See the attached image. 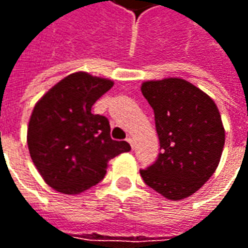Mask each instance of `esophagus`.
Returning <instances> with one entry per match:
<instances>
[{"instance_id": "34e87169", "label": "esophagus", "mask_w": 248, "mask_h": 248, "mask_svg": "<svg viewBox=\"0 0 248 248\" xmlns=\"http://www.w3.org/2000/svg\"><path fill=\"white\" fill-rule=\"evenodd\" d=\"M126 140L129 142L131 147H134V143H133V138H131V137H127V138H126Z\"/></svg>"}]
</instances>
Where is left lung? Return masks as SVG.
I'll use <instances>...</instances> for the list:
<instances>
[{"instance_id": "left-lung-1", "label": "left lung", "mask_w": 248, "mask_h": 248, "mask_svg": "<svg viewBox=\"0 0 248 248\" xmlns=\"http://www.w3.org/2000/svg\"><path fill=\"white\" fill-rule=\"evenodd\" d=\"M140 90L154 110L161 145L156 161L140 177L167 199H185L207 182L220 161L224 129L218 108L181 78L143 82Z\"/></svg>"}]
</instances>
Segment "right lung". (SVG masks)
<instances>
[{
	"label": "right lung",
	"instance_id": "add662e5",
	"mask_svg": "<svg viewBox=\"0 0 248 248\" xmlns=\"http://www.w3.org/2000/svg\"><path fill=\"white\" fill-rule=\"evenodd\" d=\"M113 81L87 73L63 78L37 102L28 127L31 161L45 182L62 194H79L101 182L108 162L130 151L110 137L105 115L93 114Z\"/></svg>",
	"mask_w": 248,
	"mask_h": 248
}]
</instances>
